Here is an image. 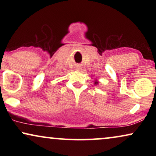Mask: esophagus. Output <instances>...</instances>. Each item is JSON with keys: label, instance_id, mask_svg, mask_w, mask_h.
Here are the masks:
<instances>
[{"label": "esophagus", "instance_id": "34e87169", "mask_svg": "<svg viewBox=\"0 0 156 156\" xmlns=\"http://www.w3.org/2000/svg\"><path fill=\"white\" fill-rule=\"evenodd\" d=\"M76 69H77V70H80V69H81V67H80V65H77V66H76Z\"/></svg>", "mask_w": 156, "mask_h": 156}]
</instances>
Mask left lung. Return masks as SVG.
Masks as SVG:
<instances>
[{"label":"left lung","mask_w":156,"mask_h":156,"mask_svg":"<svg viewBox=\"0 0 156 156\" xmlns=\"http://www.w3.org/2000/svg\"><path fill=\"white\" fill-rule=\"evenodd\" d=\"M97 83H98V82H95V84H97Z\"/></svg>","instance_id":"obj_1"}]
</instances>
